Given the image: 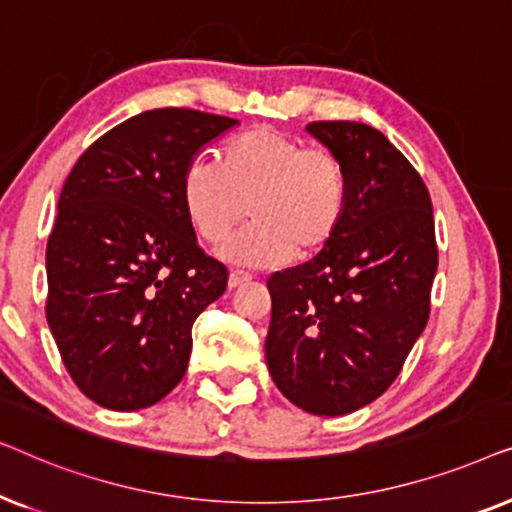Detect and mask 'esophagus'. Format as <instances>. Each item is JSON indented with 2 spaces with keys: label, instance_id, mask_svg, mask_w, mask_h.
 <instances>
[{
  "label": "esophagus",
  "instance_id": "34e87169",
  "mask_svg": "<svg viewBox=\"0 0 512 512\" xmlns=\"http://www.w3.org/2000/svg\"><path fill=\"white\" fill-rule=\"evenodd\" d=\"M251 279L249 272H242V270H230L228 275V289H237V286L247 284Z\"/></svg>",
  "mask_w": 512,
  "mask_h": 512
}]
</instances>
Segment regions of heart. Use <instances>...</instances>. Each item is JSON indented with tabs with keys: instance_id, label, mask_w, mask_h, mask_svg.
<instances>
[{
	"instance_id": "b5f03b06",
	"label": "heart",
	"mask_w": 512,
	"mask_h": 512,
	"mask_svg": "<svg viewBox=\"0 0 512 512\" xmlns=\"http://www.w3.org/2000/svg\"><path fill=\"white\" fill-rule=\"evenodd\" d=\"M347 191V172L335 153L251 128L221 146L216 167L188 165L179 200L188 226L207 244L226 242L249 207L254 226L230 240L221 256L247 268H275L298 251L317 254L333 240L345 219Z\"/></svg>"
}]
</instances>
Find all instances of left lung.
Returning a JSON list of instances; mask_svg holds the SVG:
<instances>
[{
	"instance_id": "obj_1",
	"label": "left lung",
	"mask_w": 512,
	"mask_h": 512,
	"mask_svg": "<svg viewBox=\"0 0 512 512\" xmlns=\"http://www.w3.org/2000/svg\"><path fill=\"white\" fill-rule=\"evenodd\" d=\"M305 130L345 167L347 209L312 261L268 279L265 361L293 405L338 417L382 396L422 335L436 226L422 177L380 130L352 121Z\"/></svg>"
}]
</instances>
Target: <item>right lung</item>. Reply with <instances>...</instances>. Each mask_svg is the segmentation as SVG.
Listing matches in <instances>:
<instances>
[{"instance_id": "right-lung-1", "label": "right lung", "mask_w": 512, "mask_h": 512, "mask_svg": "<svg viewBox=\"0 0 512 512\" xmlns=\"http://www.w3.org/2000/svg\"><path fill=\"white\" fill-rule=\"evenodd\" d=\"M237 125L193 109H151L102 135L62 186L46 247V319L90 401L132 412L177 387L198 314L226 291L179 200L195 156Z\"/></svg>"}]
</instances>
